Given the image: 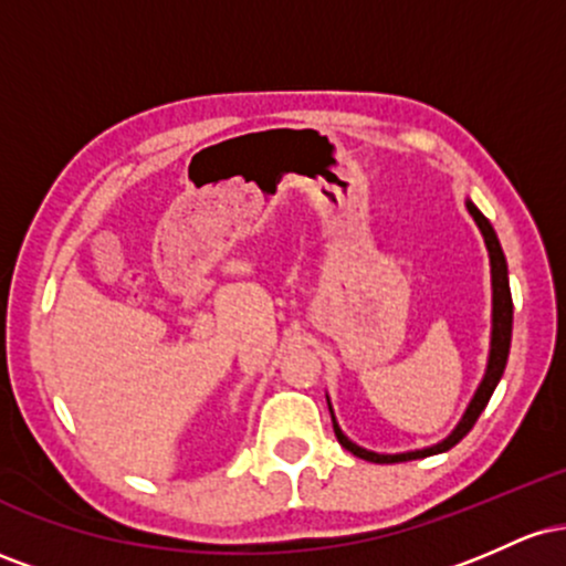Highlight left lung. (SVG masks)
Segmentation results:
<instances>
[{"instance_id":"1","label":"left lung","mask_w":566,"mask_h":566,"mask_svg":"<svg viewBox=\"0 0 566 566\" xmlns=\"http://www.w3.org/2000/svg\"><path fill=\"white\" fill-rule=\"evenodd\" d=\"M465 207H469L471 218L476 220L479 231H482L486 252H490V269H492V337H490V359H486V373H484L482 382H479L476 394H473L465 415L460 418V423L454 426V431L444 441H439V444H433V447H426V450L399 452V454L369 452V450H365V447L354 444V441H350L346 433L340 431V426H337V420L333 415V428H335L337 441H340V444L346 447L350 454H356V458H361V460H369V463H407V460H418V458H428V454H439V452L452 450V447L471 431L473 423H476L479 415L484 412L486 401H490L492 391H495L500 378H503V369H505V361H509V350H511V327H513L509 263H505L503 247H500L497 233H495V229H492L490 220L479 212V207L473 205L471 199H465ZM327 405H329V399H327ZM329 412H333V407H329Z\"/></svg>"}]
</instances>
